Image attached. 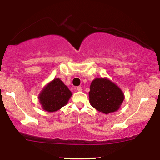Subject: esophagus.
Returning <instances> with one entry per match:
<instances>
[{
    "label": "esophagus",
    "instance_id": "esophagus-1",
    "mask_svg": "<svg viewBox=\"0 0 160 160\" xmlns=\"http://www.w3.org/2000/svg\"><path fill=\"white\" fill-rule=\"evenodd\" d=\"M77 90H78V91H82V88L81 87V86H78V87H77Z\"/></svg>",
    "mask_w": 160,
    "mask_h": 160
}]
</instances>
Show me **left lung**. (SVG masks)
<instances>
[{
    "label": "left lung",
    "instance_id": "left-lung-1",
    "mask_svg": "<svg viewBox=\"0 0 160 160\" xmlns=\"http://www.w3.org/2000/svg\"><path fill=\"white\" fill-rule=\"evenodd\" d=\"M89 95L91 105L106 114L117 111L124 100L120 88L105 78H96L92 82Z\"/></svg>",
    "mask_w": 160,
    "mask_h": 160
}]
</instances>
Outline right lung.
Listing matches in <instances>:
<instances>
[{"label": "right lung", "instance_id": "right-lung-1", "mask_svg": "<svg viewBox=\"0 0 160 160\" xmlns=\"http://www.w3.org/2000/svg\"><path fill=\"white\" fill-rule=\"evenodd\" d=\"M71 95V92L63 82L56 78L42 90L39 95V100L45 111L53 112L65 106Z\"/></svg>", "mask_w": 160, "mask_h": 160}]
</instances>
